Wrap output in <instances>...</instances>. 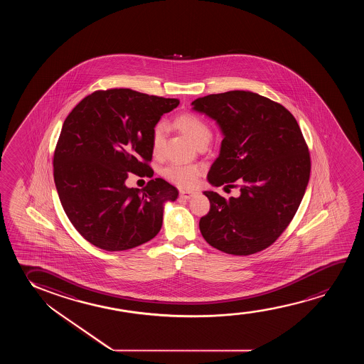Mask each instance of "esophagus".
<instances>
[{"label": "esophagus", "mask_w": 364, "mask_h": 364, "mask_svg": "<svg viewBox=\"0 0 364 364\" xmlns=\"http://www.w3.org/2000/svg\"><path fill=\"white\" fill-rule=\"evenodd\" d=\"M195 195H196V193H194V191H184V190L180 191V198L184 200H190L191 198H194Z\"/></svg>", "instance_id": "obj_1"}]
</instances>
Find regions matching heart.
Listing matches in <instances>:
<instances>
[{"mask_svg":"<svg viewBox=\"0 0 364 364\" xmlns=\"http://www.w3.org/2000/svg\"><path fill=\"white\" fill-rule=\"evenodd\" d=\"M174 125L181 130L196 146L201 143H209L211 129L199 115L183 113L174 119ZM164 125H156L151 134V146L154 153H159L164 144ZM203 169L198 165L171 164L163 170V176L179 188H194L199 181Z\"/></svg>","mask_w":364,"mask_h":364,"instance_id":"1","label":"heart"}]
</instances>
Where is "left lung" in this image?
<instances>
[{"label":"left lung","mask_w":364,"mask_h":364,"mask_svg":"<svg viewBox=\"0 0 364 364\" xmlns=\"http://www.w3.org/2000/svg\"><path fill=\"white\" fill-rule=\"evenodd\" d=\"M191 105L224 135L210 184L240 188L239 198L229 200L204 191L210 211L200 219L201 235L226 254L262 251L294 219L309 185L311 159L299 123L284 105L249 90L206 95Z\"/></svg>","instance_id":"obj_1"}]
</instances>
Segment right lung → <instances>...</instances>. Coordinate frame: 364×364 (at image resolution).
I'll list each match as a JSON object with an SVG mask.
<instances>
[{
  "label": "right lung",
  "mask_w": 364,
  "mask_h": 364,
  "mask_svg": "<svg viewBox=\"0 0 364 364\" xmlns=\"http://www.w3.org/2000/svg\"><path fill=\"white\" fill-rule=\"evenodd\" d=\"M179 100L135 90H97L65 118L53 156L55 184L72 225L105 251L133 249L155 237L164 205L179 191L164 179L128 188L130 173L153 176L151 134Z\"/></svg>",
  "instance_id": "obj_1"
}]
</instances>
